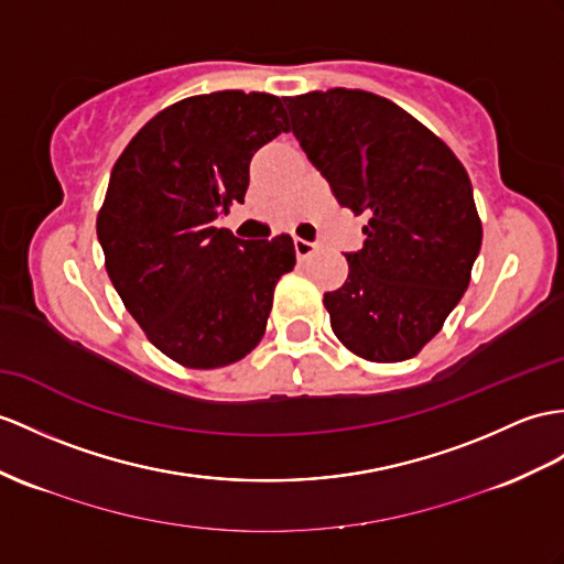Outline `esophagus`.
I'll return each instance as SVG.
<instances>
[{
	"instance_id": "34e87169",
	"label": "esophagus",
	"mask_w": 564,
	"mask_h": 564,
	"mask_svg": "<svg viewBox=\"0 0 564 564\" xmlns=\"http://www.w3.org/2000/svg\"><path fill=\"white\" fill-rule=\"evenodd\" d=\"M315 249H318V246H315L313 241H306V239H294V251H296V256L299 258H308Z\"/></svg>"
}]
</instances>
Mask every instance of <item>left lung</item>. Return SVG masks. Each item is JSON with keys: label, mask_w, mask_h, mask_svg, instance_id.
<instances>
[{"label": "left lung", "mask_w": 564, "mask_h": 564, "mask_svg": "<svg viewBox=\"0 0 564 564\" xmlns=\"http://www.w3.org/2000/svg\"><path fill=\"white\" fill-rule=\"evenodd\" d=\"M284 105L337 203L370 213L347 282L323 299L333 333L366 361H406L469 286L484 241L471 178L443 139L380 95L333 88Z\"/></svg>", "instance_id": "8db88e82"}]
</instances>
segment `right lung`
Wrapping results in <instances>:
<instances>
[{
    "instance_id": "obj_1",
    "label": "right lung",
    "mask_w": 564,
    "mask_h": 564,
    "mask_svg": "<svg viewBox=\"0 0 564 564\" xmlns=\"http://www.w3.org/2000/svg\"><path fill=\"white\" fill-rule=\"evenodd\" d=\"M290 119L278 95L219 90L150 119L115 162L98 213L105 270L145 337L184 368L241 361L263 339L290 235L243 241L215 227L243 203L249 162Z\"/></svg>"
}]
</instances>
